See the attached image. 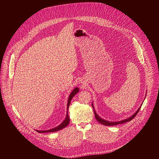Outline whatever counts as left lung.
Segmentation results:
<instances>
[{"instance_id":"8db88e82","label":"left lung","mask_w":159,"mask_h":159,"mask_svg":"<svg viewBox=\"0 0 159 159\" xmlns=\"http://www.w3.org/2000/svg\"><path fill=\"white\" fill-rule=\"evenodd\" d=\"M146 97V96H145ZM143 104V103H142ZM142 104H141V106H140V107L138 109V110L136 111L134 114L131 116V117H129V118H127V119H125V120H121V121H115V122H112V121H107V120H104V119H102V118H101V117H99V115L97 114L96 113V111H95V109H94V104H93H93H92V106H93V109H94V115H95V117H96V120H97V121H98L100 123H101V124H102L103 125H106V126H115V125H119V124H122V123H126V122H128V121H131V120H133L135 116H136V115H137V113L139 112V111H140V108H141V107H142Z\"/></svg>"}]
</instances>
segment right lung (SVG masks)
<instances>
[{"mask_svg":"<svg viewBox=\"0 0 159 159\" xmlns=\"http://www.w3.org/2000/svg\"><path fill=\"white\" fill-rule=\"evenodd\" d=\"M79 91V89L78 87H75L72 93L70 94L69 96V99H68V102H67V110H66V118L64 120V121L58 126H57L55 128H53L52 129H50L48 130H36L37 132L38 133H48V132H56L57 131H59L63 128H64L65 127H66L69 124L70 122V119H69V114H68V109H69V107L70 104V101L72 100V99L73 98V97Z\"/></svg>","mask_w":159,"mask_h":159,"instance_id":"right-lung-1","label":"right lung"}]
</instances>
